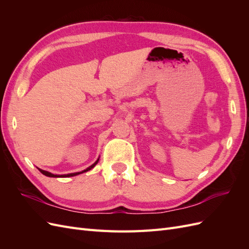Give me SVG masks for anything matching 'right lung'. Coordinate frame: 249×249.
<instances>
[{
	"instance_id": "obj_1",
	"label": "right lung",
	"mask_w": 249,
	"mask_h": 249,
	"mask_svg": "<svg viewBox=\"0 0 249 249\" xmlns=\"http://www.w3.org/2000/svg\"><path fill=\"white\" fill-rule=\"evenodd\" d=\"M97 162H99V159H97V161L94 163V164H92L91 166H89L88 168H86L85 170H83V171H80V172H73V173H69V175H63V176H57V175H53V173H51V172H49V171H46V170H42V169H40L39 168V170H40V172L41 173H43L44 176H48V177H52V178H57V177H73V176H77V175H80V173H83V172H86V171H88V170H90L91 168H93L95 165L97 164Z\"/></svg>"
}]
</instances>
